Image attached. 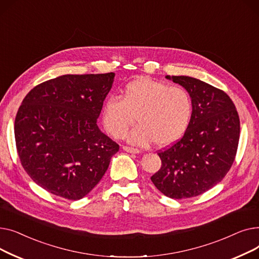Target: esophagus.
Returning <instances> with one entry per match:
<instances>
[{
    "instance_id": "34e87169",
    "label": "esophagus",
    "mask_w": 259,
    "mask_h": 259,
    "mask_svg": "<svg viewBox=\"0 0 259 259\" xmlns=\"http://www.w3.org/2000/svg\"><path fill=\"white\" fill-rule=\"evenodd\" d=\"M122 150L128 152V153H133V154H139L141 152L137 148H131V147H127V146L122 147Z\"/></svg>"
}]
</instances>
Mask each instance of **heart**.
<instances>
[{
    "instance_id": "heart-1",
    "label": "heart",
    "mask_w": 259,
    "mask_h": 259,
    "mask_svg": "<svg viewBox=\"0 0 259 259\" xmlns=\"http://www.w3.org/2000/svg\"><path fill=\"white\" fill-rule=\"evenodd\" d=\"M137 116L139 126L128 141L138 146H169L179 141L192 116V100L186 89L168 86L148 76L135 78L122 88L120 98L108 97L102 106V121L113 138L126 134Z\"/></svg>"
}]
</instances>
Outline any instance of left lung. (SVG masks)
<instances>
[{"label":"left lung","instance_id":"obj_1","mask_svg":"<svg viewBox=\"0 0 259 259\" xmlns=\"http://www.w3.org/2000/svg\"><path fill=\"white\" fill-rule=\"evenodd\" d=\"M192 100V116L181 141L159 152L160 169L151 176L157 190L174 199L194 197L222 182L232 166L239 117L224 91L186 75H167Z\"/></svg>","mask_w":259,"mask_h":259}]
</instances>
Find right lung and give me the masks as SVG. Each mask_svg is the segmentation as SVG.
Returning <instances> with one entry per match:
<instances>
[{"instance_id":"add662e5","label":"right lung","mask_w":259,"mask_h":259,"mask_svg":"<svg viewBox=\"0 0 259 259\" xmlns=\"http://www.w3.org/2000/svg\"><path fill=\"white\" fill-rule=\"evenodd\" d=\"M115 74H66L28 92L15 120L19 157L30 179L70 200L86 196L118 145L97 125Z\"/></svg>"}]
</instances>
